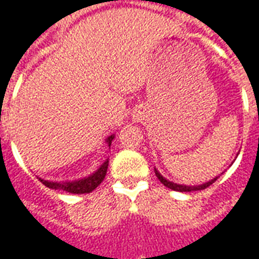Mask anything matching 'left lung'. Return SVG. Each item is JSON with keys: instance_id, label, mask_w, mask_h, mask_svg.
I'll return each instance as SVG.
<instances>
[{"instance_id": "8db88e82", "label": "left lung", "mask_w": 259, "mask_h": 259, "mask_svg": "<svg viewBox=\"0 0 259 259\" xmlns=\"http://www.w3.org/2000/svg\"><path fill=\"white\" fill-rule=\"evenodd\" d=\"M155 174L157 179L160 180V183H162L163 185H166L167 188H170V190H174V191H180V192H191V191H201V190H205V188H208L209 185H212L218 180V177H214V179H212L210 181H208V183H205V184H201V185H183V184H176V183H173V181H168V180H166L164 177H163L162 174L159 173L157 170L155 168Z\"/></svg>"}]
</instances>
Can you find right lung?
Instances as JSON below:
<instances>
[{"label": "right lung", "instance_id": "right-lung-1", "mask_svg": "<svg viewBox=\"0 0 259 259\" xmlns=\"http://www.w3.org/2000/svg\"><path fill=\"white\" fill-rule=\"evenodd\" d=\"M114 139V135H110L106 139V144L111 145V141ZM107 167H109V159L97 168L96 171L93 174H91L89 177H85V179L75 180V181H47V180L38 179L46 187H49L51 190H60V191H67L69 194H88V192H92L97 185L102 184V181L106 177V173H107Z\"/></svg>", "mask_w": 259, "mask_h": 259}]
</instances>
